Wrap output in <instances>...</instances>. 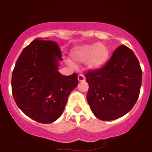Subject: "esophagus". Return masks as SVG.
<instances>
[{"instance_id":"1","label":"esophagus","mask_w":152,"mask_h":152,"mask_svg":"<svg viewBox=\"0 0 152 152\" xmlns=\"http://www.w3.org/2000/svg\"><path fill=\"white\" fill-rule=\"evenodd\" d=\"M77 79H78L79 82H83V81L85 80V77H84V76L83 75H78Z\"/></svg>"}]
</instances>
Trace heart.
<instances>
[{
	"mask_svg": "<svg viewBox=\"0 0 152 152\" xmlns=\"http://www.w3.org/2000/svg\"><path fill=\"white\" fill-rule=\"evenodd\" d=\"M110 52L106 44H86L76 47L71 53L72 59L77 63L87 62V68L91 71H96L106 65L110 58ZM67 64L72 68L75 65L72 61L68 60Z\"/></svg>",
	"mask_w": 152,
	"mask_h": 152,
	"instance_id": "b5f03b06",
	"label": "heart"
}]
</instances>
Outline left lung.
I'll use <instances>...</instances> for the list:
<instances>
[{
	"instance_id": "left-lung-1",
	"label": "left lung",
	"mask_w": 152,
	"mask_h": 152,
	"mask_svg": "<svg viewBox=\"0 0 152 152\" xmlns=\"http://www.w3.org/2000/svg\"><path fill=\"white\" fill-rule=\"evenodd\" d=\"M87 100L94 116L103 121L126 115L136 103L142 72L134 52L126 45L114 51L104 67L85 75Z\"/></svg>"
}]
</instances>
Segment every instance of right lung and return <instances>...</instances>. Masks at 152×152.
Wrapping results in <instances>:
<instances>
[{"label": "right lung", "instance_id": "add662e5", "mask_svg": "<svg viewBox=\"0 0 152 152\" xmlns=\"http://www.w3.org/2000/svg\"><path fill=\"white\" fill-rule=\"evenodd\" d=\"M61 55L55 42L35 39L24 48L13 71L14 100L25 115L38 123L57 120L78 84L77 74L64 76L58 72Z\"/></svg>", "mask_w": 152, "mask_h": 152}]
</instances>
